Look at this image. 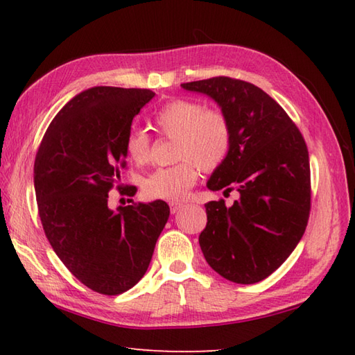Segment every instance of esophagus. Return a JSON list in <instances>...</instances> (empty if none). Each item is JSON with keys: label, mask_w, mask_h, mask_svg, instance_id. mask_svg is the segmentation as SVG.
Listing matches in <instances>:
<instances>
[{"label": "esophagus", "mask_w": 355, "mask_h": 355, "mask_svg": "<svg viewBox=\"0 0 355 355\" xmlns=\"http://www.w3.org/2000/svg\"><path fill=\"white\" fill-rule=\"evenodd\" d=\"M169 207H171L172 214H177L178 210H182L184 207V205H183V202H171Z\"/></svg>", "instance_id": "obj_1"}]
</instances>
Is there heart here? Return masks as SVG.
<instances>
[{
    "instance_id": "b5f03b06",
    "label": "heart",
    "mask_w": 355,
    "mask_h": 355,
    "mask_svg": "<svg viewBox=\"0 0 355 355\" xmlns=\"http://www.w3.org/2000/svg\"><path fill=\"white\" fill-rule=\"evenodd\" d=\"M155 130L175 139L173 158L178 163L158 168L143 180L141 189L149 200L180 201L198 180V168L215 171L225 162L232 148V126L227 116L193 99H172L155 112ZM126 157L145 164L150 157L149 135L132 128L123 141Z\"/></svg>"
}]
</instances>
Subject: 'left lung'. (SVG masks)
<instances>
[{
	"label": "left lung",
	"mask_w": 355,
	"mask_h": 355,
	"mask_svg": "<svg viewBox=\"0 0 355 355\" xmlns=\"http://www.w3.org/2000/svg\"><path fill=\"white\" fill-rule=\"evenodd\" d=\"M220 105L232 148L207 182L210 191L238 189L239 200L206 205L200 247L218 275L256 284L282 266L306 229L311 210L310 157L299 128L275 99L250 82L227 76L182 84Z\"/></svg>",
	"instance_id": "1"
}]
</instances>
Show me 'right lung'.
Segmentation results:
<instances>
[{"instance_id":"1","label":"right lung","mask_w":355,"mask_h":355,"mask_svg":"<svg viewBox=\"0 0 355 355\" xmlns=\"http://www.w3.org/2000/svg\"><path fill=\"white\" fill-rule=\"evenodd\" d=\"M155 93L94 87L74 96L51 120L35 158L37 212L53 250L96 293L116 296L146 273L168 223L164 201L134 202L112 212L108 192L126 168L123 141L132 119ZM134 197L135 186L118 184Z\"/></svg>"}]
</instances>
